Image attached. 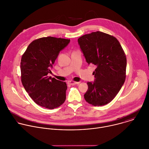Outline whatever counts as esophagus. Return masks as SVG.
<instances>
[{
	"label": "esophagus",
	"instance_id": "1",
	"mask_svg": "<svg viewBox=\"0 0 149 149\" xmlns=\"http://www.w3.org/2000/svg\"><path fill=\"white\" fill-rule=\"evenodd\" d=\"M80 82H77V81H72V80H70V81H68V83L70 85H74V84H79Z\"/></svg>",
	"mask_w": 149,
	"mask_h": 149
}]
</instances>
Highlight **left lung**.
Masks as SVG:
<instances>
[{
    "label": "left lung",
    "mask_w": 149,
    "mask_h": 149,
    "mask_svg": "<svg viewBox=\"0 0 149 149\" xmlns=\"http://www.w3.org/2000/svg\"><path fill=\"white\" fill-rule=\"evenodd\" d=\"M78 42L88 64L97 67L95 81L87 83L84 99L94 106L106 105L115 97L125 82V52L115 37L101 31L85 34Z\"/></svg>",
    "instance_id": "obj_1"
}]
</instances>
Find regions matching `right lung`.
I'll return each mask as SVG.
<instances>
[{
  "instance_id": "right-lung-1",
  "label": "right lung",
  "mask_w": 149,
  "mask_h": 149,
  "mask_svg": "<svg viewBox=\"0 0 149 149\" xmlns=\"http://www.w3.org/2000/svg\"><path fill=\"white\" fill-rule=\"evenodd\" d=\"M69 42L70 40L61 38H40L31 42L22 55V84L33 101L43 108H58L66 100V83L47 74L51 73L50 69L60 51Z\"/></svg>"
}]
</instances>
